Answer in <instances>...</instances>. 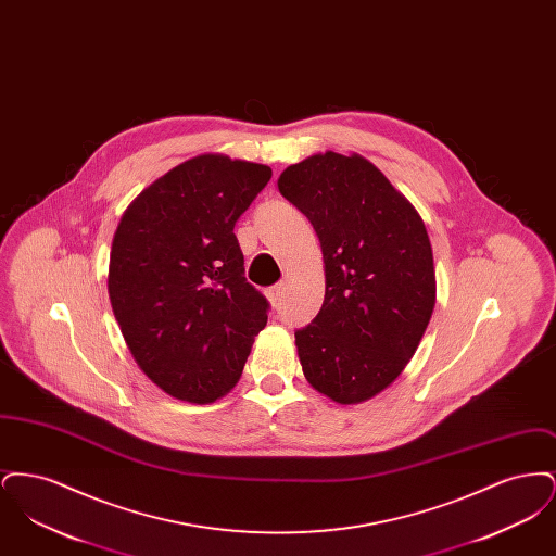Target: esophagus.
Wrapping results in <instances>:
<instances>
[{"mask_svg":"<svg viewBox=\"0 0 556 556\" xmlns=\"http://www.w3.org/2000/svg\"><path fill=\"white\" fill-rule=\"evenodd\" d=\"M283 291H286V283H283V281H281V283H275L273 288H268V290H266V298L270 300V304H273V306H279V304H281Z\"/></svg>","mask_w":556,"mask_h":556,"instance_id":"1","label":"esophagus"}]
</instances>
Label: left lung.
<instances>
[{"instance_id":"8db88e82","label":"left lung","mask_w":556,"mask_h":556,"mask_svg":"<svg viewBox=\"0 0 556 556\" xmlns=\"http://www.w3.org/2000/svg\"><path fill=\"white\" fill-rule=\"evenodd\" d=\"M279 191L317 231L325 300L295 345L308 383L340 404L386 390L424 338L435 304L421 216L369 160L325 152L291 164Z\"/></svg>"}]
</instances>
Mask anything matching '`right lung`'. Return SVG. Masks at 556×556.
I'll use <instances>...</instances> for the list:
<instances>
[{"mask_svg":"<svg viewBox=\"0 0 556 556\" xmlns=\"http://www.w3.org/2000/svg\"><path fill=\"white\" fill-rule=\"evenodd\" d=\"M265 164L204 154L123 214L108 293L132 358L166 394L206 404L238 383L268 300L243 277L233 227L270 181Z\"/></svg>","mask_w":556,"mask_h":556,"instance_id":"obj_1","label":"right lung"}]
</instances>
